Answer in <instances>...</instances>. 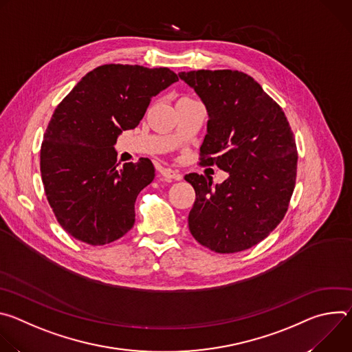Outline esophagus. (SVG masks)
<instances>
[{
	"label": "esophagus",
	"instance_id": "esophagus-1",
	"mask_svg": "<svg viewBox=\"0 0 352 352\" xmlns=\"http://www.w3.org/2000/svg\"><path fill=\"white\" fill-rule=\"evenodd\" d=\"M160 174H162L166 179H177V181L182 179V175H181L179 173L171 170V168H162V170H160Z\"/></svg>",
	"mask_w": 352,
	"mask_h": 352
}]
</instances>
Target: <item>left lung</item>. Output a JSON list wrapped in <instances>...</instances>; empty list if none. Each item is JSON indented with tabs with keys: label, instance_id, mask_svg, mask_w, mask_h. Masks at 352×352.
I'll list each match as a JSON object with an SVG mask.
<instances>
[{
	"label": "left lung",
	"instance_id": "1",
	"mask_svg": "<svg viewBox=\"0 0 352 352\" xmlns=\"http://www.w3.org/2000/svg\"><path fill=\"white\" fill-rule=\"evenodd\" d=\"M178 75L209 114L199 164L228 173L216 185L205 175H185L196 193L189 231L217 254L241 252L263 241L287 213L296 178L294 133L283 109L249 75L231 69Z\"/></svg>",
	"mask_w": 352,
	"mask_h": 352
}]
</instances>
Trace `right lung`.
Segmentation results:
<instances>
[{"label": "right lung", "instance_id": "obj_1", "mask_svg": "<svg viewBox=\"0 0 352 352\" xmlns=\"http://www.w3.org/2000/svg\"><path fill=\"white\" fill-rule=\"evenodd\" d=\"M168 68L106 64L86 74L57 106L40 148L44 192L60 226L89 245L124 236L139 192L155 178L148 159L117 164L114 144L150 100L177 82Z\"/></svg>", "mask_w": 352, "mask_h": 352}]
</instances>
